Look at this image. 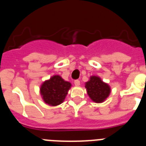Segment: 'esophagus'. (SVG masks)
Listing matches in <instances>:
<instances>
[{
  "mask_svg": "<svg viewBox=\"0 0 146 146\" xmlns=\"http://www.w3.org/2000/svg\"><path fill=\"white\" fill-rule=\"evenodd\" d=\"M74 83L75 85V86H79L80 85V81L79 80H74Z\"/></svg>",
  "mask_w": 146,
  "mask_h": 146,
  "instance_id": "34e87169",
  "label": "esophagus"
}]
</instances>
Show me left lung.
<instances>
[{"mask_svg":"<svg viewBox=\"0 0 146 146\" xmlns=\"http://www.w3.org/2000/svg\"><path fill=\"white\" fill-rule=\"evenodd\" d=\"M87 94L93 102L102 103L109 96L111 89L109 85L103 82L97 76H91L86 82Z\"/></svg>","mask_w":146,"mask_h":146,"instance_id":"1","label":"left lung"}]
</instances>
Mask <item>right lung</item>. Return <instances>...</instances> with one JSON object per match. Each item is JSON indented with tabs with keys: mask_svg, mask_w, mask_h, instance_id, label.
<instances>
[{
	"mask_svg": "<svg viewBox=\"0 0 146 146\" xmlns=\"http://www.w3.org/2000/svg\"><path fill=\"white\" fill-rule=\"evenodd\" d=\"M72 84L60 76L54 75L43 82L40 94L44 102L50 106H57L64 101Z\"/></svg>",
	"mask_w": 146,
	"mask_h": 146,
	"instance_id": "right-lung-1",
	"label": "right lung"
}]
</instances>
